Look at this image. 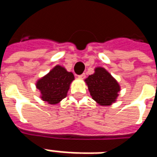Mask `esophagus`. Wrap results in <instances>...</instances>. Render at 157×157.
Returning a JSON list of instances; mask_svg holds the SVG:
<instances>
[{
  "label": "esophagus",
  "mask_w": 157,
  "mask_h": 157,
  "mask_svg": "<svg viewBox=\"0 0 157 157\" xmlns=\"http://www.w3.org/2000/svg\"><path fill=\"white\" fill-rule=\"evenodd\" d=\"M78 77L80 79H84V78H86V74L83 73V74H81V75H79Z\"/></svg>",
  "instance_id": "34e87169"
}]
</instances>
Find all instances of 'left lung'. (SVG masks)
<instances>
[{
  "mask_svg": "<svg viewBox=\"0 0 157 157\" xmlns=\"http://www.w3.org/2000/svg\"><path fill=\"white\" fill-rule=\"evenodd\" d=\"M92 98L101 106H110L117 101L121 86L103 67L94 69V73L85 80Z\"/></svg>",
  "mask_w": 157,
  "mask_h": 157,
  "instance_id": "8db88e82",
  "label": "left lung"
}]
</instances>
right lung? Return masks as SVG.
Masks as SVG:
<instances>
[{
	"instance_id": "add662e5",
	"label": "right lung",
	"mask_w": 157,
	"mask_h": 157,
	"mask_svg": "<svg viewBox=\"0 0 157 157\" xmlns=\"http://www.w3.org/2000/svg\"><path fill=\"white\" fill-rule=\"evenodd\" d=\"M75 77L63 67L57 65L50 72L36 81V86L40 90V98L49 104H57L66 98L71 81Z\"/></svg>"
}]
</instances>
